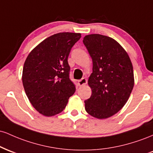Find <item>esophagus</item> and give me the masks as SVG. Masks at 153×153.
Returning <instances> with one entry per match:
<instances>
[{
    "label": "esophagus",
    "instance_id": "esophagus-1",
    "mask_svg": "<svg viewBox=\"0 0 153 153\" xmlns=\"http://www.w3.org/2000/svg\"><path fill=\"white\" fill-rule=\"evenodd\" d=\"M86 83H87V80L85 78H82L78 81V85L79 86H82V85H86Z\"/></svg>",
    "mask_w": 153,
    "mask_h": 153
}]
</instances>
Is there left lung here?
<instances>
[{
  "label": "left lung",
  "mask_w": 153,
  "mask_h": 153,
  "mask_svg": "<svg viewBox=\"0 0 153 153\" xmlns=\"http://www.w3.org/2000/svg\"><path fill=\"white\" fill-rule=\"evenodd\" d=\"M93 61L88 83L92 91L84 101L88 114L99 119L109 118L127 102L134 84L132 63L119 42L99 34L83 38Z\"/></svg>",
  "instance_id": "left-lung-1"
}]
</instances>
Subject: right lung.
<instances>
[{
	"label": "right lung",
	"instance_id": "obj_1",
	"mask_svg": "<svg viewBox=\"0 0 153 153\" xmlns=\"http://www.w3.org/2000/svg\"><path fill=\"white\" fill-rule=\"evenodd\" d=\"M80 33L49 36L31 51L23 68L22 82L33 107L45 117L61 113L75 91L69 78L68 55Z\"/></svg>",
	"mask_w": 153,
	"mask_h": 153
}]
</instances>
